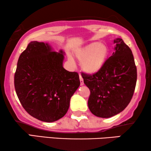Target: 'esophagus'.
<instances>
[{
    "mask_svg": "<svg viewBox=\"0 0 151 151\" xmlns=\"http://www.w3.org/2000/svg\"><path fill=\"white\" fill-rule=\"evenodd\" d=\"M80 84H81V85H83L84 80H83V78H82L81 75H80Z\"/></svg>",
    "mask_w": 151,
    "mask_h": 151,
    "instance_id": "34e87169",
    "label": "esophagus"
}]
</instances>
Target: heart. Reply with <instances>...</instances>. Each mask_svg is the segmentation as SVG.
Wrapping results in <instances>:
<instances>
[{"mask_svg": "<svg viewBox=\"0 0 151 151\" xmlns=\"http://www.w3.org/2000/svg\"><path fill=\"white\" fill-rule=\"evenodd\" d=\"M109 47L104 42L90 43L76 53V57L81 62L82 71L88 74H94L102 69L109 55ZM69 60L73 62L72 57Z\"/></svg>", "mask_w": 151, "mask_h": 151, "instance_id": "b5f03b06", "label": "heart"}]
</instances>
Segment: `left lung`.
Wrapping results in <instances>:
<instances>
[{"label":"left lung","mask_w":151,"mask_h":151,"mask_svg":"<svg viewBox=\"0 0 151 151\" xmlns=\"http://www.w3.org/2000/svg\"><path fill=\"white\" fill-rule=\"evenodd\" d=\"M115 51L102 69L93 75L82 73L91 94L88 106L93 114L109 118L131 102L137 82V68L131 49L122 38L114 40Z\"/></svg>","instance_id":"obj_1"}]
</instances>
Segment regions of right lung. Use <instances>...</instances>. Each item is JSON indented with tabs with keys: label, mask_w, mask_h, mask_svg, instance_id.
<instances>
[{
	"label": "right lung",
	"mask_w": 151,
	"mask_h": 151,
	"mask_svg": "<svg viewBox=\"0 0 151 151\" xmlns=\"http://www.w3.org/2000/svg\"><path fill=\"white\" fill-rule=\"evenodd\" d=\"M65 52L48 43L32 41L20 54L14 86L22 106L30 115L45 122L67 113L70 100L79 87V75L64 69Z\"/></svg>",
	"instance_id": "1"
}]
</instances>
